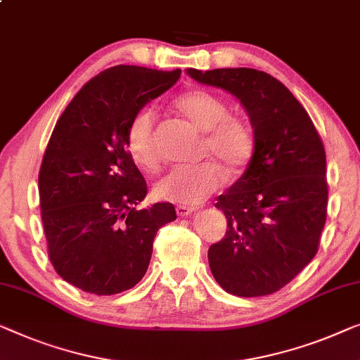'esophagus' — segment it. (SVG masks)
Wrapping results in <instances>:
<instances>
[{"mask_svg": "<svg viewBox=\"0 0 360 360\" xmlns=\"http://www.w3.org/2000/svg\"><path fill=\"white\" fill-rule=\"evenodd\" d=\"M176 214L179 216H188V214H191L193 211H196V207L195 206H188V205H176Z\"/></svg>", "mask_w": 360, "mask_h": 360, "instance_id": "34e87169", "label": "esophagus"}]
</instances>
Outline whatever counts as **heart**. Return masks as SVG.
I'll use <instances>...</instances> for the list:
<instances>
[{
  "label": "heart",
  "mask_w": 360,
  "mask_h": 360,
  "mask_svg": "<svg viewBox=\"0 0 360 360\" xmlns=\"http://www.w3.org/2000/svg\"><path fill=\"white\" fill-rule=\"evenodd\" d=\"M174 112L200 133H205L201 153L214 160L175 167L154 186L159 200L180 205H198L214 193L231 175L242 174L252 160L255 134L247 120L229 115V105L214 94L195 89L175 98ZM128 153L146 172L159 167V149L155 139V118L150 110L139 112L129 124L127 136Z\"/></svg>",
  "instance_id": "obj_1"
}]
</instances>
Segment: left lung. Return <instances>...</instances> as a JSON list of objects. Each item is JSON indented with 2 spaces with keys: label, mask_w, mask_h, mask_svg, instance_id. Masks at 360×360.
I'll return each mask as SVG.
<instances>
[{
  "label": "left lung",
  "mask_w": 360,
  "mask_h": 360,
  "mask_svg": "<svg viewBox=\"0 0 360 360\" xmlns=\"http://www.w3.org/2000/svg\"><path fill=\"white\" fill-rule=\"evenodd\" d=\"M186 75L236 97L255 134L252 160L214 205L227 232L207 250L211 273L232 295H269L319 250L328 205L325 148L305 108L268 72L188 68Z\"/></svg>",
  "instance_id": "obj_1"
}]
</instances>
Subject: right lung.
<instances>
[{"label":"right lung","mask_w":360,"mask_h":360,"mask_svg":"<svg viewBox=\"0 0 360 360\" xmlns=\"http://www.w3.org/2000/svg\"><path fill=\"white\" fill-rule=\"evenodd\" d=\"M180 70L118 65L76 94L55 124L39 174L49 257L66 283L96 295L136 285L172 202L136 210L148 195L128 153L133 118L179 81Z\"/></svg>","instance_id":"obj_1"}]
</instances>
